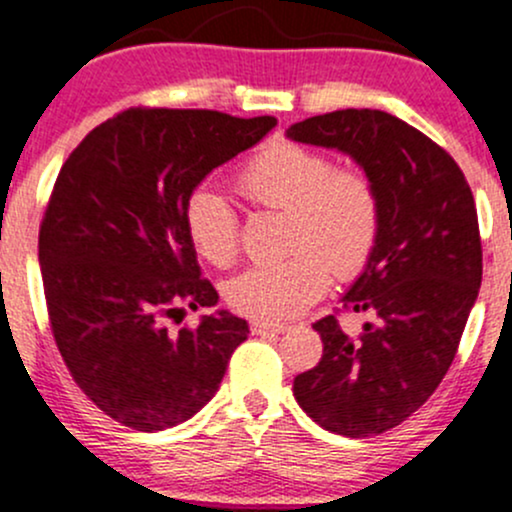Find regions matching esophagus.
I'll return each mask as SVG.
<instances>
[{"instance_id": "obj_1", "label": "esophagus", "mask_w": 512, "mask_h": 512, "mask_svg": "<svg viewBox=\"0 0 512 512\" xmlns=\"http://www.w3.org/2000/svg\"><path fill=\"white\" fill-rule=\"evenodd\" d=\"M289 328L286 323H269V320H252L250 330L252 335H279Z\"/></svg>"}]
</instances>
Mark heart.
I'll return each instance as SVG.
<instances>
[{"mask_svg":"<svg viewBox=\"0 0 512 512\" xmlns=\"http://www.w3.org/2000/svg\"><path fill=\"white\" fill-rule=\"evenodd\" d=\"M252 206L284 211V260L255 265L226 284L235 313L255 320H286L325 294L330 269L352 277L367 265L381 226L372 179L350 167H333L328 155L289 140L257 150L235 179ZM189 243L216 267L238 255L240 226L226 196L199 187L184 204Z\"/></svg>","mask_w":512,"mask_h":512,"instance_id":"b5f03b06","label":"heart"}]
</instances>
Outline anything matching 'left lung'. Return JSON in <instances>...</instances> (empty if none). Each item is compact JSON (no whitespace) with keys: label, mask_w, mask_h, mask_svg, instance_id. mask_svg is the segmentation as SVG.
I'll list each match as a JSON object with an SVG mask.
<instances>
[{"label":"left lung","mask_w":512,"mask_h":512,"mask_svg":"<svg viewBox=\"0 0 512 512\" xmlns=\"http://www.w3.org/2000/svg\"><path fill=\"white\" fill-rule=\"evenodd\" d=\"M286 138L350 155L379 194V238L342 296L374 320L357 338L335 316L313 323L323 357L296 376L294 396L320 428L381 435L428 401L457 355L481 286L474 196L440 145L386 111L313 116Z\"/></svg>","instance_id":"1"}]
</instances>
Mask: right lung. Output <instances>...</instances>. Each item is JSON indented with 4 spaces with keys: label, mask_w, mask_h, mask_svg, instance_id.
<instances>
[{
    "label": "right lung",
    "mask_w": 512,
    "mask_h": 512,
    "mask_svg": "<svg viewBox=\"0 0 512 512\" xmlns=\"http://www.w3.org/2000/svg\"><path fill=\"white\" fill-rule=\"evenodd\" d=\"M277 119L128 109L72 150L38 235L53 338L77 386L109 418L155 432L211 401L247 320L230 311L170 333L165 318L211 308L184 204Z\"/></svg>",
    "instance_id": "obj_1"
}]
</instances>
